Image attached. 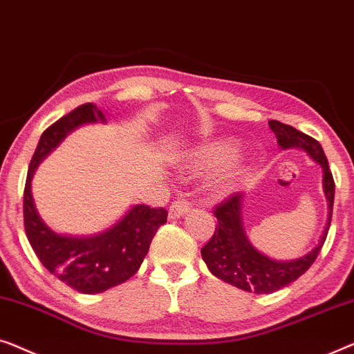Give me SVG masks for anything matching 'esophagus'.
Instances as JSON below:
<instances>
[{"label":"esophagus","instance_id":"esophagus-1","mask_svg":"<svg viewBox=\"0 0 354 354\" xmlns=\"http://www.w3.org/2000/svg\"><path fill=\"white\" fill-rule=\"evenodd\" d=\"M191 210V203H189L186 198H176L175 202H171L170 210H168V218L170 220H176V218L183 216L184 213Z\"/></svg>","mask_w":354,"mask_h":354}]
</instances>
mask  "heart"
Here are the masks:
<instances>
[{"instance_id": "b5f03b06", "label": "heart", "mask_w": 354, "mask_h": 354, "mask_svg": "<svg viewBox=\"0 0 354 354\" xmlns=\"http://www.w3.org/2000/svg\"><path fill=\"white\" fill-rule=\"evenodd\" d=\"M236 153L237 147L232 141H218L203 149L201 152V160L210 167H218L236 157Z\"/></svg>"}]
</instances>
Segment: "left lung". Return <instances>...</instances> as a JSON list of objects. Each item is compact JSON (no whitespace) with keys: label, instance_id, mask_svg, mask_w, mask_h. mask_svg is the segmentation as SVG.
I'll use <instances>...</instances> for the list:
<instances>
[{"label":"left lung","instance_id":"1","mask_svg":"<svg viewBox=\"0 0 354 354\" xmlns=\"http://www.w3.org/2000/svg\"><path fill=\"white\" fill-rule=\"evenodd\" d=\"M270 128L276 134L281 149H301L322 167V175H324L322 187L327 198L328 215L324 232L311 252L297 260L277 261L263 255L248 241L242 221V192L232 194L225 202L218 203L213 212L218 220L215 232L201 250L203 261L213 276L242 290L255 293L276 292L297 281L310 270L326 242L332 220L333 194H335V183L332 171L328 170L327 157L321 144L308 134L277 120H270Z\"/></svg>","mask_w":354,"mask_h":354}]
</instances>
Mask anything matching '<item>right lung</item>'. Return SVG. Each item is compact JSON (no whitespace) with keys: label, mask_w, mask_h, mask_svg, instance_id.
Here are the masks:
<instances>
[{"label":"right lung","mask_w":354,"mask_h":354,"mask_svg":"<svg viewBox=\"0 0 354 354\" xmlns=\"http://www.w3.org/2000/svg\"><path fill=\"white\" fill-rule=\"evenodd\" d=\"M106 123L96 104H83L46 128L30 162L24 189V226L41 265L80 293H101L128 281L141 266L157 229L167 223L165 208L133 205L112 227L96 236L75 237L54 232L38 215L32 196L37 167L68 133L84 123Z\"/></svg>","instance_id":"1"}]
</instances>
